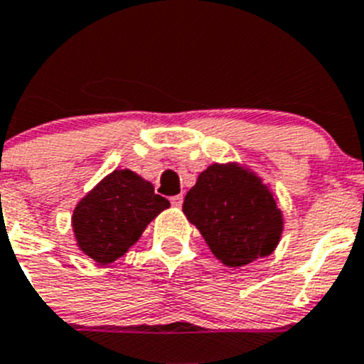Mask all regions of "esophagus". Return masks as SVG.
<instances>
[{
  "instance_id": "obj_1",
  "label": "esophagus",
  "mask_w": 364,
  "mask_h": 364,
  "mask_svg": "<svg viewBox=\"0 0 364 364\" xmlns=\"http://www.w3.org/2000/svg\"><path fill=\"white\" fill-rule=\"evenodd\" d=\"M170 203H172V205L174 206H181L183 205V196L181 194H178V196H172V198H170Z\"/></svg>"
}]
</instances>
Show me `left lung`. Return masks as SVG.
Segmentation results:
<instances>
[{
	"instance_id": "left-lung-1",
	"label": "left lung",
	"mask_w": 364,
	"mask_h": 364,
	"mask_svg": "<svg viewBox=\"0 0 364 364\" xmlns=\"http://www.w3.org/2000/svg\"><path fill=\"white\" fill-rule=\"evenodd\" d=\"M183 212L227 267L272 254L283 230L281 210L267 186L235 165L201 172L185 196Z\"/></svg>"
}]
</instances>
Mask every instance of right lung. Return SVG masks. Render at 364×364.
<instances>
[{
    "label": "right lung",
    "instance_id": "obj_1",
    "mask_svg": "<svg viewBox=\"0 0 364 364\" xmlns=\"http://www.w3.org/2000/svg\"><path fill=\"white\" fill-rule=\"evenodd\" d=\"M170 203L152 183L130 170H114L74 210L72 227L81 250L109 264L136 243L150 221Z\"/></svg>",
    "mask_w": 364,
    "mask_h": 364
}]
</instances>
